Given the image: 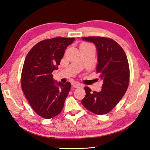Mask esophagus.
<instances>
[{
    "mask_svg": "<svg viewBox=\"0 0 150 150\" xmlns=\"http://www.w3.org/2000/svg\"><path fill=\"white\" fill-rule=\"evenodd\" d=\"M82 85L79 83V82H73V88H79V87H81Z\"/></svg>",
    "mask_w": 150,
    "mask_h": 150,
    "instance_id": "34e87169",
    "label": "esophagus"
}]
</instances>
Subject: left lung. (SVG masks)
<instances>
[{"label": "left lung", "instance_id": "1", "mask_svg": "<svg viewBox=\"0 0 150 150\" xmlns=\"http://www.w3.org/2000/svg\"><path fill=\"white\" fill-rule=\"evenodd\" d=\"M82 40L93 42L97 51V73L103 81L100 92L91 91L85 87L83 106L91 112L104 115L110 112L119 103L128 89L129 69L125 52L119 44L111 39L101 37H83Z\"/></svg>", "mask_w": 150, "mask_h": 150}]
</instances>
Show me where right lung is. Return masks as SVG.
I'll use <instances>...</instances> for the list:
<instances>
[{
	"label": "right lung",
	"mask_w": 150,
	"mask_h": 150,
	"mask_svg": "<svg viewBox=\"0 0 150 150\" xmlns=\"http://www.w3.org/2000/svg\"><path fill=\"white\" fill-rule=\"evenodd\" d=\"M74 38L56 37L35 44L25 59L21 86L31 107L44 119L59 115L71 88V84L57 82L52 72L58 69L67 46Z\"/></svg>",
	"instance_id": "right-lung-1"
}]
</instances>
